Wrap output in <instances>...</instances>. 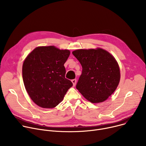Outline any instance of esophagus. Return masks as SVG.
<instances>
[{"label": "esophagus", "instance_id": "esophagus-1", "mask_svg": "<svg viewBox=\"0 0 146 146\" xmlns=\"http://www.w3.org/2000/svg\"><path fill=\"white\" fill-rule=\"evenodd\" d=\"M76 81H77V80H76V79H73V80H72V83H73V86H76Z\"/></svg>", "mask_w": 146, "mask_h": 146}]
</instances>
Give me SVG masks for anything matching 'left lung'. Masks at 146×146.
I'll return each mask as SVG.
<instances>
[{
  "mask_svg": "<svg viewBox=\"0 0 146 146\" xmlns=\"http://www.w3.org/2000/svg\"><path fill=\"white\" fill-rule=\"evenodd\" d=\"M72 54L82 68L76 88L91 103L106 100L120 80L119 68L114 56L102 48L77 50Z\"/></svg>",
  "mask_w": 146,
  "mask_h": 146,
  "instance_id": "left-lung-1",
  "label": "left lung"
}]
</instances>
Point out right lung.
I'll list each match as a JSON object with an SVG mask.
<instances>
[{
    "mask_svg": "<svg viewBox=\"0 0 146 146\" xmlns=\"http://www.w3.org/2000/svg\"><path fill=\"white\" fill-rule=\"evenodd\" d=\"M70 51L54 46L38 47L26 58L23 66L25 89L32 100L43 108H54L72 87L65 78L64 64Z\"/></svg>",
    "mask_w": 146,
    "mask_h": 146,
    "instance_id": "right-lung-1",
    "label": "right lung"
}]
</instances>
